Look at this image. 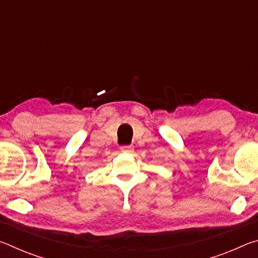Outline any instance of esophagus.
<instances>
[{
    "instance_id": "esophagus-1",
    "label": "esophagus",
    "mask_w": 258,
    "mask_h": 258,
    "mask_svg": "<svg viewBox=\"0 0 258 258\" xmlns=\"http://www.w3.org/2000/svg\"><path fill=\"white\" fill-rule=\"evenodd\" d=\"M120 151L123 152V154H131V152H133V146H123V147H120Z\"/></svg>"
}]
</instances>
